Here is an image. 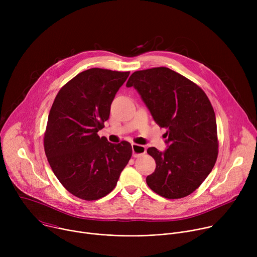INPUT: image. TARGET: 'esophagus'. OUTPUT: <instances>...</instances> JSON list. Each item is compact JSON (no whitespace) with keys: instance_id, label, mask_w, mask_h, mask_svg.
Returning <instances> with one entry per match:
<instances>
[{"instance_id":"obj_1","label":"esophagus","mask_w":257,"mask_h":257,"mask_svg":"<svg viewBox=\"0 0 257 257\" xmlns=\"http://www.w3.org/2000/svg\"><path fill=\"white\" fill-rule=\"evenodd\" d=\"M132 153H133L134 158H138L146 153V148L144 145L132 143Z\"/></svg>"}]
</instances>
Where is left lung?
I'll use <instances>...</instances> for the list:
<instances>
[{
    "label": "left lung",
    "mask_w": 257,
    "mask_h": 257,
    "mask_svg": "<svg viewBox=\"0 0 257 257\" xmlns=\"http://www.w3.org/2000/svg\"><path fill=\"white\" fill-rule=\"evenodd\" d=\"M126 86L138 91L156 123L167 129L168 149L148 150L157 165L146 177L149 187L169 199L191 194L211 172L218 153L215 115L207 95L166 67L136 71Z\"/></svg>",
    "instance_id": "1"
}]
</instances>
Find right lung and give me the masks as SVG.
Instances as JSON below:
<instances>
[{
    "label": "right lung",
    "mask_w": 257,
    "mask_h": 257,
    "mask_svg": "<svg viewBox=\"0 0 257 257\" xmlns=\"http://www.w3.org/2000/svg\"><path fill=\"white\" fill-rule=\"evenodd\" d=\"M129 74L85 70L60 89L51 107L44 138L46 156L61 184L78 198L89 201L108 194L132 156L129 142L114 144L97 135Z\"/></svg>",
    "instance_id": "obj_1"
}]
</instances>
